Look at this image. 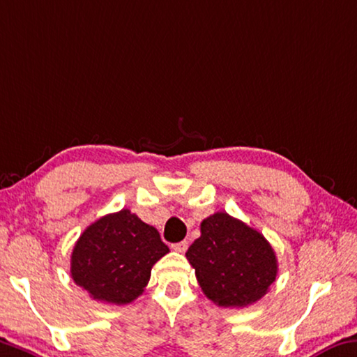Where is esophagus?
I'll return each instance as SVG.
<instances>
[{"mask_svg":"<svg viewBox=\"0 0 357 357\" xmlns=\"http://www.w3.org/2000/svg\"><path fill=\"white\" fill-rule=\"evenodd\" d=\"M172 248L176 252H185V251H188V248H189V243L188 241H179V243H174Z\"/></svg>","mask_w":357,"mask_h":357,"instance_id":"esophagus-1","label":"esophagus"}]
</instances>
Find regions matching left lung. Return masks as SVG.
<instances>
[{"instance_id":"8db88e82","label":"left lung","mask_w":357,"mask_h":357,"mask_svg":"<svg viewBox=\"0 0 357 357\" xmlns=\"http://www.w3.org/2000/svg\"><path fill=\"white\" fill-rule=\"evenodd\" d=\"M200 231L185 257L203 294L224 308L260 301L278 273V260L265 236L227 213L206 218Z\"/></svg>"}]
</instances>
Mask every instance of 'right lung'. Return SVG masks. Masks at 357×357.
I'll list each match as a JSON object with an SVG mask.
<instances>
[{
  "instance_id": "obj_1",
  "label": "right lung",
  "mask_w": 357,
  "mask_h": 357,
  "mask_svg": "<svg viewBox=\"0 0 357 357\" xmlns=\"http://www.w3.org/2000/svg\"><path fill=\"white\" fill-rule=\"evenodd\" d=\"M168 251L157 229L121 209L82 231L71 254V278L95 301L127 305L143 294Z\"/></svg>"
}]
</instances>
